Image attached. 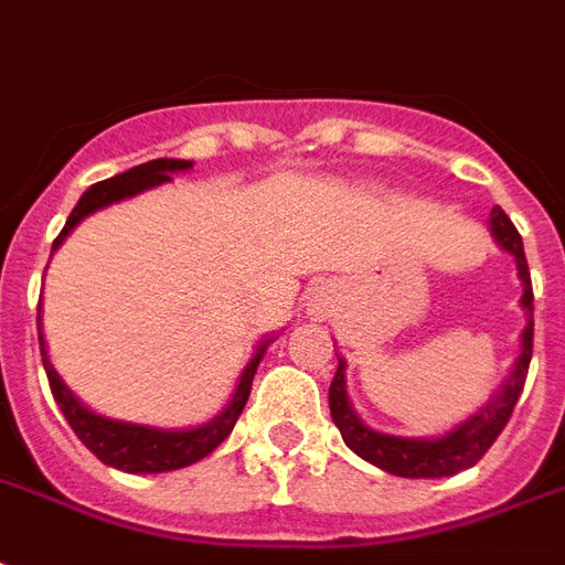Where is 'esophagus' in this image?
<instances>
[{"label": "esophagus", "mask_w": 565, "mask_h": 565, "mask_svg": "<svg viewBox=\"0 0 565 565\" xmlns=\"http://www.w3.org/2000/svg\"><path fill=\"white\" fill-rule=\"evenodd\" d=\"M326 311H329V296H322V290L313 292V296H311V313H313V317H320V313H326Z\"/></svg>", "instance_id": "34e87169"}]
</instances>
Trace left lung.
Wrapping results in <instances>:
<instances>
[{"label": "left lung", "instance_id": "8db88e82", "mask_svg": "<svg viewBox=\"0 0 565 565\" xmlns=\"http://www.w3.org/2000/svg\"><path fill=\"white\" fill-rule=\"evenodd\" d=\"M489 231H492L494 243L501 245L503 252L515 257V269L522 278V308L527 313V326L522 331V347L519 355L512 361L510 376L503 379V385L494 391L486 406H480L468 420L454 426L450 433L438 438H406V436H387L379 429H370L352 408L350 394H347V359L338 355V373L331 379L329 387V408L331 420L340 429V436L347 441L352 454L367 459L382 471L408 477V480H433V477H454L483 459V454L494 445V438L501 436V429L510 420L512 408L522 397L524 379L531 367L533 355V287H531V269H527V257H524L522 236L510 222V215L503 213L501 206H494L489 215Z\"/></svg>", "mask_w": 565, "mask_h": 565}]
</instances>
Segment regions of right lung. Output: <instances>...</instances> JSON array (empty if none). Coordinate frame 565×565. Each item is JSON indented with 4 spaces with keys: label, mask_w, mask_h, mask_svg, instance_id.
<instances>
[{
    "label": "right lung",
    "mask_w": 565,
    "mask_h": 565,
    "mask_svg": "<svg viewBox=\"0 0 565 565\" xmlns=\"http://www.w3.org/2000/svg\"><path fill=\"white\" fill-rule=\"evenodd\" d=\"M195 162L189 159H150V162H141V166L129 168L124 174H115V178L103 180V183H94L85 195L79 198V204L73 206V213L67 215L62 234L55 236L53 252H58V245L67 239L73 227L79 225L82 218H88L92 213L103 210V206L118 204L124 198L141 195L153 186H162L171 180V174L178 171H189ZM50 266V264H46ZM38 340H41V359L43 370H46V379H50V387H53V397L62 408V415L67 417V424L73 426V433L79 436V441L88 450H92L103 465H111L118 471L127 473H162V471H178V468H186V465L204 459L222 445L231 429H234L236 417L243 415L245 403H248V394H252L254 373L264 361V352L269 350V343L275 338H264L257 343L252 361L245 364L243 376L236 382L234 397L227 399V406L201 426H189V429H159V426H145V424H129V420H115V417H103L97 412L85 406L71 387L64 385V379L58 376V370L53 367L50 361V352H46V340H43L41 329V305H38Z\"/></svg>",
    "instance_id": "add662e5"
}]
</instances>
